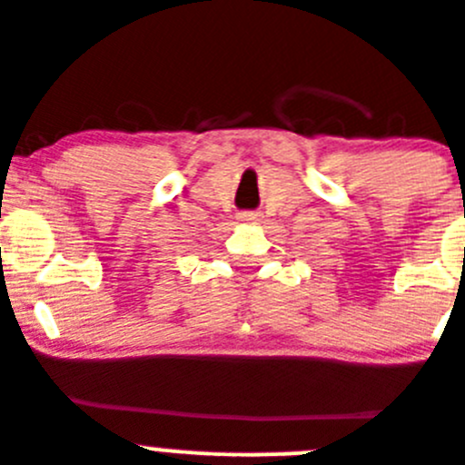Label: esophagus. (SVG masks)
I'll use <instances>...</instances> for the list:
<instances>
[{
    "label": "esophagus",
    "instance_id": "obj_1",
    "mask_svg": "<svg viewBox=\"0 0 465 465\" xmlns=\"http://www.w3.org/2000/svg\"><path fill=\"white\" fill-rule=\"evenodd\" d=\"M238 220H241L242 224H257L259 220H262V215H259V213H241Z\"/></svg>",
    "mask_w": 465,
    "mask_h": 465
}]
</instances>
